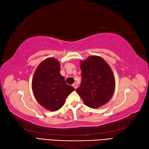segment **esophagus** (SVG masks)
<instances>
[{
	"mask_svg": "<svg viewBox=\"0 0 149 149\" xmlns=\"http://www.w3.org/2000/svg\"><path fill=\"white\" fill-rule=\"evenodd\" d=\"M77 86H78V85H77V84H76V83H74V84H73V87H74L75 89H76L77 88Z\"/></svg>",
	"mask_w": 149,
	"mask_h": 149,
	"instance_id": "esophagus-1",
	"label": "esophagus"
}]
</instances>
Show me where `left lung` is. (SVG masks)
<instances>
[{
    "label": "left lung",
    "mask_w": 149,
    "mask_h": 149,
    "mask_svg": "<svg viewBox=\"0 0 149 149\" xmlns=\"http://www.w3.org/2000/svg\"><path fill=\"white\" fill-rule=\"evenodd\" d=\"M81 83L76 89L87 107L97 108L114 94L115 79L110 67L101 57L92 56L81 62Z\"/></svg>",
    "instance_id": "8db88e82"
}]
</instances>
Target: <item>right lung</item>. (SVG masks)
<instances>
[{
  "mask_svg": "<svg viewBox=\"0 0 149 149\" xmlns=\"http://www.w3.org/2000/svg\"><path fill=\"white\" fill-rule=\"evenodd\" d=\"M60 70V64L56 59L47 58L37 67L32 80L35 99L42 107L53 112L64 104L68 96L75 90L65 82Z\"/></svg>",
  "mask_w": 149,
  "mask_h": 149,
  "instance_id": "add662e5",
  "label": "right lung"
}]
</instances>
